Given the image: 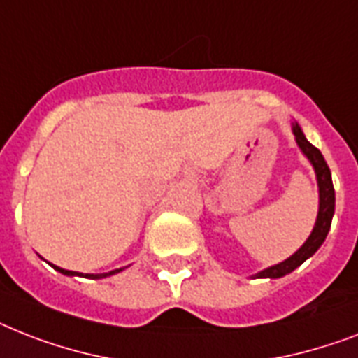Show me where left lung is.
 <instances>
[{
  "mask_svg": "<svg viewBox=\"0 0 358 358\" xmlns=\"http://www.w3.org/2000/svg\"><path fill=\"white\" fill-rule=\"evenodd\" d=\"M294 134H296L297 145L301 148V151L307 155V159L313 162L314 171H316V177H318V187H320V210L318 218H316V225H314L313 233L307 238V242L299 248V250L294 253L290 259H287L281 264H275L268 268V270L260 271L255 277H271V279H277V277H282L294 271L297 266H301L308 257H313L318 248L324 244L325 236H327L329 229H331V222H333L334 214V188H333V179H331V170H329L327 162H325L324 155L320 153L318 148H314L307 138L303 131L299 129V125L294 124Z\"/></svg>",
  "mask_w": 358,
  "mask_h": 358,
  "instance_id": "left-lung-1",
  "label": "left lung"
}]
</instances>
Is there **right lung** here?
<instances>
[{"instance_id":"add662e5","label":"right lung","mask_w":358,"mask_h":358,"mask_svg":"<svg viewBox=\"0 0 358 358\" xmlns=\"http://www.w3.org/2000/svg\"><path fill=\"white\" fill-rule=\"evenodd\" d=\"M53 268H55L57 271H61V273H64V275H81V273H77V271L62 270V268H59V266H53ZM118 271H122V270H114V271H110V273H99V275H88V273H87V277H88V279H101V277L113 275V273H118Z\"/></svg>"}]
</instances>
